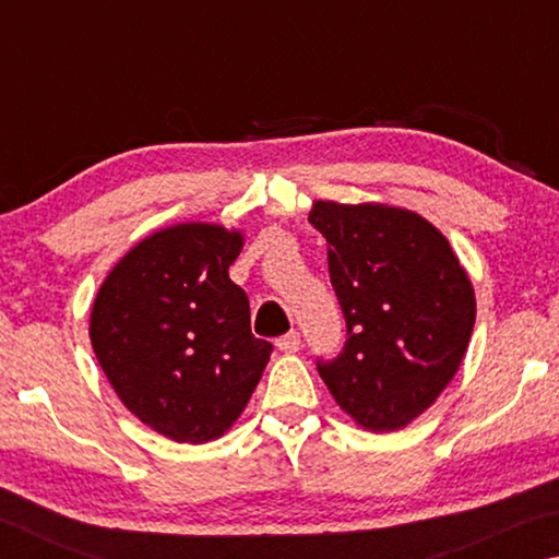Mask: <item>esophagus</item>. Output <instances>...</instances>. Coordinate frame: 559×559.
<instances>
[{"instance_id": "esophagus-1", "label": "esophagus", "mask_w": 559, "mask_h": 559, "mask_svg": "<svg viewBox=\"0 0 559 559\" xmlns=\"http://www.w3.org/2000/svg\"><path fill=\"white\" fill-rule=\"evenodd\" d=\"M276 347L281 349V353H298V349H300V333L290 330V333H286V335L276 340Z\"/></svg>"}]
</instances>
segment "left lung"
Listing matches in <instances>:
<instances>
[{
    "label": "left lung",
    "instance_id": "8db88e82",
    "mask_svg": "<svg viewBox=\"0 0 559 559\" xmlns=\"http://www.w3.org/2000/svg\"><path fill=\"white\" fill-rule=\"evenodd\" d=\"M347 340L318 372L359 427L396 431L453 380L476 323L466 271L437 226L386 204L316 202Z\"/></svg>",
    "mask_w": 559,
    "mask_h": 559
}]
</instances>
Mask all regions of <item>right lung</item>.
I'll use <instances>...</instances> for the list:
<instances>
[{"instance_id":"add662e5","label":"right lung","mask_w":559,"mask_h":559,"mask_svg":"<svg viewBox=\"0 0 559 559\" xmlns=\"http://www.w3.org/2000/svg\"><path fill=\"white\" fill-rule=\"evenodd\" d=\"M241 246V231L216 224L167 226L132 246L93 300L91 345L110 386L173 441L219 439L273 353L229 278Z\"/></svg>"}]
</instances>
